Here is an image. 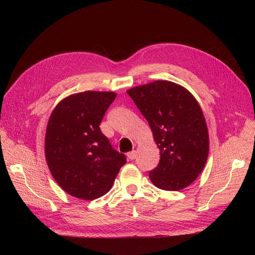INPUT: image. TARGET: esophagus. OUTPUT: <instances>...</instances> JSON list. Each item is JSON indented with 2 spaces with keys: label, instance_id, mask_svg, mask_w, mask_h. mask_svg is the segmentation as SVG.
I'll list each match as a JSON object with an SVG mask.
<instances>
[{
  "label": "esophagus",
  "instance_id": "obj_1",
  "mask_svg": "<svg viewBox=\"0 0 255 255\" xmlns=\"http://www.w3.org/2000/svg\"><path fill=\"white\" fill-rule=\"evenodd\" d=\"M127 158L129 160H134L137 158V152H136V151H131V152L127 153Z\"/></svg>",
  "mask_w": 255,
  "mask_h": 255
}]
</instances>
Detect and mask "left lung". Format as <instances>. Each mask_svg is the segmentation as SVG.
<instances>
[{"label":"left lung","mask_w":255,"mask_h":255,"mask_svg":"<svg viewBox=\"0 0 255 255\" xmlns=\"http://www.w3.org/2000/svg\"><path fill=\"white\" fill-rule=\"evenodd\" d=\"M150 125L160 150L149 177L158 188L180 191L203 171L209 151L202 108L189 92L170 81H154L127 91Z\"/></svg>","instance_id":"obj_1"}]
</instances>
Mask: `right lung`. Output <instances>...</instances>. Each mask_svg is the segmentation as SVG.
<instances>
[{"instance_id": "1", "label": "right lung", "mask_w": 255, "mask_h": 255, "mask_svg": "<svg viewBox=\"0 0 255 255\" xmlns=\"http://www.w3.org/2000/svg\"><path fill=\"white\" fill-rule=\"evenodd\" d=\"M114 92L72 94L55 107L47 125L48 167L64 192L93 200L111 191L126 155L113 149L100 125L115 100Z\"/></svg>"}]
</instances>
